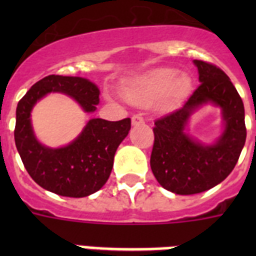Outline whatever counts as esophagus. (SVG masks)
I'll list each match as a JSON object with an SVG mask.
<instances>
[{"label":"esophagus","mask_w":256,"mask_h":256,"mask_svg":"<svg viewBox=\"0 0 256 256\" xmlns=\"http://www.w3.org/2000/svg\"><path fill=\"white\" fill-rule=\"evenodd\" d=\"M132 124H134V126H136V124H144V116H140V114H136V116H132Z\"/></svg>","instance_id":"obj_1"}]
</instances>
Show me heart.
I'll use <instances>...</instances> for the list:
<instances>
[{
  "label": "heart",
  "instance_id": "obj_1",
  "mask_svg": "<svg viewBox=\"0 0 256 256\" xmlns=\"http://www.w3.org/2000/svg\"><path fill=\"white\" fill-rule=\"evenodd\" d=\"M191 90V80L186 74H179L174 68H164L150 72L132 82L126 88V96L132 104L150 106L160 100L164 108H172Z\"/></svg>",
  "mask_w": 256,
  "mask_h": 256
}]
</instances>
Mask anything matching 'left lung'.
<instances>
[{
  "mask_svg": "<svg viewBox=\"0 0 256 256\" xmlns=\"http://www.w3.org/2000/svg\"><path fill=\"white\" fill-rule=\"evenodd\" d=\"M200 85L182 108L156 120L150 166L166 190L191 195L210 190L228 176L246 142L244 106L227 74L210 62L195 60ZM222 108L225 132L214 146H203L182 132L188 116L200 104Z\"/></svg>",
  "mask_w": 256,
  "mask_h": 256,
  "instance_id": "8db88e82",
  "label": "left lung"
}]
</instances>
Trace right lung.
Instances as JSON below:
<instances>
[{"label": "right lung", "mask_w": 256, "mask_h": 256, "mask_svg": "<svg viewBox=\"0 0 256 256\" xmlns=\"http://www.w3.org/2000/svg\"><path fill=\"white\" fill-rule=\"evenodd\" d=\"M50 92L73 96L84 110L92 112L100 102V90L81 77L48 76L36 82L18 102L14 140L26 171L36 183L54 194L82 198L96 192L108 182L114 154L128 134L132 120H88L82 134L69 146L48 148L34 138L30 112L34 104Z\"/></svg>", "instance_id": "add662e5"}]
</instances>
